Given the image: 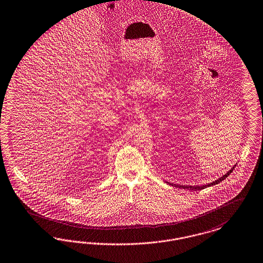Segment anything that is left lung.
I'll return each instance as SVG.
<instances>
[{
  "instance_id": "8db88e82",
  "label": "left lung",
  "mask_w": 263,
  "mask_h": 263,
  "mask_svg": "<svg viewBox=\"0 0 263 263\" xmlns=\"http://www.w3.org/2000/svg\"><path fill=\"white\" fill-rule=\"evenodd\" d=\"M236 167V164L232 167L226 174H224L222 177L220 178L217 179V180H215V181H213V182H211V183H209V184H206V185H201V186H189V185H177V184H173V183H170V182H166L165 181V183H167L169 185H171V186H173V187H177V188H180V189H186V190H195V191H200V190L205 189V188H208V187H211V186H214V185H216V184H218V183H220L222 182L224 179L227 178L229 175H230V173H231L232 171H233V169Z\"/></svg>"
}]
</instances>
